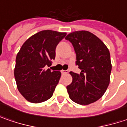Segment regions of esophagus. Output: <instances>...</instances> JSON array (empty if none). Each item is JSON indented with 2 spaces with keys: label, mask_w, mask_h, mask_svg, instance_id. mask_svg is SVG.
Segmentation results:
<instances>
[{
  "label": "esophagus",
  "mask_w": 127,
  "mask_h": 127,
  "mask_svg": "<svg viewBox=\"0 0 127 127\" xmlns=\"http://www.w3.org/2000/svg\"><path fill=\"white\" fill-rule=\"evenodd\" d=\"M61 72V73H62L63 75H64V74H67V73H68V71H64V70H62Z\"/></svg>",
  "instance_id": "obj_1"
}]
</instances>
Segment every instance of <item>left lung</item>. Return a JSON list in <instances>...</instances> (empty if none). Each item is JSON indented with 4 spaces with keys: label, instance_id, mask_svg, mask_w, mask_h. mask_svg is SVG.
Wrapping results in <instances>:
<instances>
[{
    "label": "left lung",
    "instance_id": "obj_1",
    "mask_svg": "<svg viewBox=\"0 0 127 127\" xmlns=\"http://www.w3.org/2000/svg\"><path fill=\"white\" fill-rule=\"evenodd\" d=\"M73 44L76 64L81 73L71 71L73 81L66 88L69 97L80 105H89L104 95L110 84L112 64L107 47L93 33L76 31L65 38Z\"/></svg>",
    "mask_w": 127,
    "mask_h": 127
}]
</instances>
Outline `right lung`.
<instances>
[{
    "mask_svg": "<svg viewBox=\"0 0 127 127\" xmlns=\"http://www.w3.org/2000/svg\"><path fill=\"white\" fill-rule=\"evenodd\" d=\"M66 32L43 30L26 40L17 53L14 76L17 89L29 102L39 103L51 98L61 72L45 66L55 59L56 47Z\"/></svg>",
    "mask_w": 127,
    "mask_h": 127,
    "instance_id": "1",
    "label": "right lung"
}]
</instances>
